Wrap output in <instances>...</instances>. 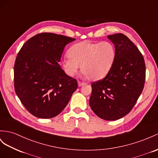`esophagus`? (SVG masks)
I'll return each mask as SVG.
<instances>
[{
  "instance_id": "esophagus-1",
  "label": "esophagus",
  "mask_w": 158,
  "mask_h": 158,
  "mask_svg": "<svg viewBox=\"0 0 158 158\" xmlns=\"http://www.w3.org/2000/svg\"><path fill=\"white\" fill-rule=\"evenodd\" d=\"M84 84H85V82H81V81H78V86H79V87H81V86L83 85Z\"/></svg>"
}]
</instances>
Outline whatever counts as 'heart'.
Segmentation results:
<instances>
[{
  "mask_svg": "<svg viewBox=\"0 0 158 158\" xmlns=\"http://www.w3.org/2000/svg\"><path fill=\"white\" fill-rule=\"evenodd\" d=\"M114 44L109 41H82L75 44L64 58L62 67L69 76H73L79 67L82 73L89 80L102 79L110 71L115 57Z\"/></svg>",
  "mask_w": 158,
  "mask_h": 158,
  "instance_id": "heart-1",
  "label": "heart"
}]
</instances>
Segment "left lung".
<instances>
[{
    "instance_id": "1",
    "label": "left lung",
    "mask_w": 158,
    "mask_h": 158,
    "mask_svg": "<svg viewBox=\"0 0 158 158\" xmlns=\"http://www.w3.org/2000/svg\"><path fill=\"white\" fill-rule=\"evenodd\" d=\"M114 44L115 57L106 77L91 84L90 107L105 120L114 121L128 114L144 87L143 56L130 39L122 33L108 35Z\"/></svg>"
}]
</instances>
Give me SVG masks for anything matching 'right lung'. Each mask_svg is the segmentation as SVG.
<instances>
[{
  "label": "right lung",
  "mask_w": 158,
  "mask_h": 158,
  "mask_svg": "<svg viewBox=\"0 0 158 158\" xmlns=\"http://www.w3.org/2000/svg\"><path fill=\"white\" fill-rule=\"evenodd\" d=\"M75 39L51 33L35 35L23 44L14 66L16 94L27 110L39 118H52L67 106L77 81L60 68L64 48Z\"/></svg>",
  "instance_id": "obj_1"
}]
</instances>
